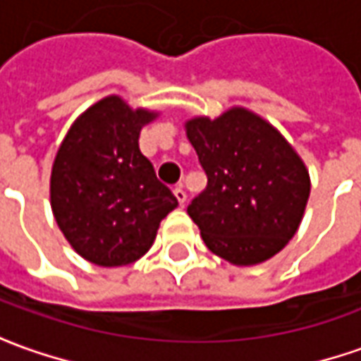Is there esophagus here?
Segmentation results:
<instances>
[{
    "mask_svg": "<svg viewBox=\"0 0 361 361\" xmlns=\"http://www.w3.org/2000/svg\"><path fill=\"white\" fill-rule=\"evenodd\" d=\"M174 197H176V201L180 202V204H185V202H187V192H185V188L183 187L174 188Z\"/></svg>",
    "mask_w": 361,
    "mask_h": 361,
    "instance_id": "obj_1",
    "label": "esophagus"
}]
</instances>
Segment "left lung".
I'll use <instances>...</instances> for the list:
<instances>
[{
    "label": "left lung",
    "instance_id": "1",
    "mask_svg": "<svg viewBox=\"0 0 361 361\" xmlns=\"http://www.w3.org/2000/svg\"><path fill=\"white\" fill-rule=\"evenodd\" d=\"M207 188L188 204L204 245L233 265H257L298 233L310 173L269 122L245 108L185 124Z\"/></svg>",
    "mask_w": 361,
    "mask_h": 361
}]
</instances>
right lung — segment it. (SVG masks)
I'll return each mask as SVG.
<instances>
[{"label": "right lung", "instance_id": "1", "mask_svg": "<svg viewBox=\"0 0 361 361\" xmlns=\"http://www.w3.org/2000/svg\"><path fill=\"white\" fill-rule=\"evenodd\" d=\"M157 116L108 96L72 124L58 148L49 178L56 223L78 255L100 267L140 259L178 204L138 148L142 126Z\"/></svg>", "mask_w": 361, "mask_h": 361}]
</instances>
